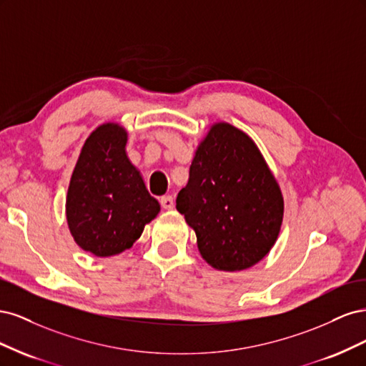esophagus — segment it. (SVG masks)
Masks as SVG:
<instances>
[{
    "mask_svg": "<svg viewBox=\"0 0 366 366\" xmlns=\"http://www.w3.org/2000/svg\"><path fill=\"white\" fill-rule=\"evenodd\" d=\"M160 204H162V207L166 209V210L174 209V204H175L174 197H172V195H164V197H162V198H160Z\"/></svg>",
    "mask_w": 366,
    "mask_h": 366,
    "instance_id": "obj_1",
    "label": "esophagus"
}]
</instances>
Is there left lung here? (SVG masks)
<instances>
[{
    "instance_id": "1",
    "label": "left lung",
    "mask_w": 366,
    "mask_h": 366,
    "mask_svg": "<svg viewBox=\"0 0 366 366\" xmlns=\"http://www.w3.org/2000/svg\"><path fill=\"white\" fill-rule=\"evenodd\" d=\"M177 210L197 235L203 259L239 272L259 262L278 239L284 198L254 142L226 122L197 147Z\"/></svg>"
}]
</instances>
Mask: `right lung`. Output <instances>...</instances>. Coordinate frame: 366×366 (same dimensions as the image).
Returning <instances> with one entry per match:
<instances>
[{
    "instance_id": "obj_1",
    "label": "right lung",
    "mask_w": 366,
    "mask_h": 366,
    "mask_svg": "<svg viewBox=\"0 0 366 366\" xmlns=\"http://www.w3.org/2000/svg\"><path fill=\"white\" fill-rule=\"evenodd\" d=\"M127 140L119 124L97 127L81 149L65 202L76 244L101 258L129 249L160 212L127 156Z\"/></svg>"
}]
</instances>
